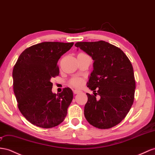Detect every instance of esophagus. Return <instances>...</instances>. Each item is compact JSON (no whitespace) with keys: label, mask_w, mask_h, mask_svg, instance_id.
Wrapping results in <instances>:
<instances>
[{"label":"esophagus","mask_w":155,"mask_h":155,"mask_svg":"<svg viewBox=\"0 0 155 155\" xmlns=\"http://www.w3.org/2000/svg\"><path fill=\"white\" fill-rule=\"evenodd\" d=\"M81 92V90H73V93L74 94H78V93H80Z\"/></svg>","instance_id":"34e87169"}]
</instances>
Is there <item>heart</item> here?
<instances>
[{"label":"heart","instance_id":"1","mask_svg":"<svg viewBox=\"0 0 155 155\" xmlns=\"http://www.w3.org/2000/svg\"><path fill=\"white\" fill-rule=\"evenodd\" d=\"M70 84L74 87H77V88H80L84 84V81H83L82 78L77 77L73 78L70 81Z\"/></svg>","mask_w":155,"mask_h":155}]
</instances>
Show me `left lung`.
<instances>
[{
    "label": "left lung",
    "instance_id": "obj_1",
    "mask_svg": "<svg viewBox=\"0 0 155 155\" xmlns=\"http://www.w3.org/2000/svg\"><path fill=\"white\" fill-rule=\"evenodd\" d=\"M74 45L94 61L87 86L94 95L86 94L85 118L96 128H112L126 117L133 105L136 82L132 63L119 48L104 41ZM96 94L101 96L99 101Z\"/></svg>",
    "mask_w": 155,
    "mask_h": 155
}]
</instances>
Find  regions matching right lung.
Segmentation results:
<instances>
[{
  "label": "right lung",
  "instance_id": "obj_1",
  "mask_svg": "<svg viewBox=\"0 0 155 155\" xmlns=\"http://www.w3.org/2000/svg\"><path fill=\"white\" fill-rule=\"evenodd\" d=\"M73 44L44 42L27 48L19 56L12 73L14 92L19 110L31 124L50 128L65 119L73 91L65 88L54 94L50 80L59 75V59Z\"/></svg>",
  "mask_w": 155,
  "mask_h": 155
}]
</instances>
